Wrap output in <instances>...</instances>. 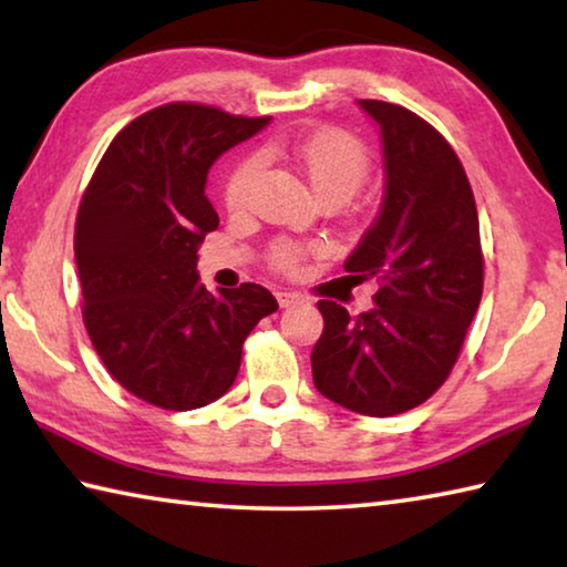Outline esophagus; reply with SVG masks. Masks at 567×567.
Masks as SVG:
<instances>
[{
	"mask_svg": "<svg viewBox=\"0 0 567 567\" xmlns=\"http://www.w3.org/2000/svg\"><path fill=\"white\" fill-rule=\"evenodd\" d=\"M277 302H280V307H292V305H300L302 297L297 295V292L280 290V292H277Z\"/></svg>",
	"mask_w": 567,
	"mask_h": 567,
	"instance_id": "34e87169",
	"label": "esophagus"
}]
</instances>
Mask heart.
Listing matches in <instances>:
<instances>
[{
  "label": "heart",
  "instance_id": "b5f03b06",
  "mask_svg": "<svg viewBox=\"0 0 567 567\" xmlns=\"http://www.w3.org/2000/svg\"><path fill=\"white\" fill-rule=\"evenodd\" d=\"M260 159H290L315 192V197L340 199V203H348L370 172L368 150L358 137L342 130H320L295 142L272 140L260 150ZM260 159L247 157L237 162L235 169L227 175L223 197L229 213L245 209L249 192L260 175ZM270 257L272 265L280 270H295L297 262L302 260V247L282 239L272 247Z\"/></svg>",
  "mask_w": 567,
  "mask_h": 567
}]
</instances>
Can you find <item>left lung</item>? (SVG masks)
<instances>
[{
    "label": "left lung",
    "mask_w": 567,
    "mask_h": 567,
    "mask_svg": "<svg viewBox=\"0 0 567 567\" xmlns=\"http://www.w3.org/2000/svg\"><path fill=\"white\" fill-rule=\"evenodd\" d=\"M358 104L380 127L385 192L344 270L380 290L360 315L320 300L310 360L324 398L390 417L447 380L483 297V252L473 189L443 134L400 104Z\"/></svg>",
    "instance_id": "8db88e82"
}]
</instances>
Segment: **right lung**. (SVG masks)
Here are the masks:
<instances>
[{
  "instance_id": "right-lung-1",
  "label": "right lung",
  "mask_w": 567,
  "mask_h": 567,
  "mask_svg": "<svg viewBox=\"0 0 567 567\" xmlns=\"http://www.w3.org/2000/svg\"><path fill=\"white\" fill-rule=\"evenodd\" d=\"M270 117L172 102L104 152L74 227L84 328L110 375L162 410L205 408L233 388L245 338L277 310L262 285L209 292L197 249L219 225L205 195L219 155Z\"/></svg>"
}]
</instances>
